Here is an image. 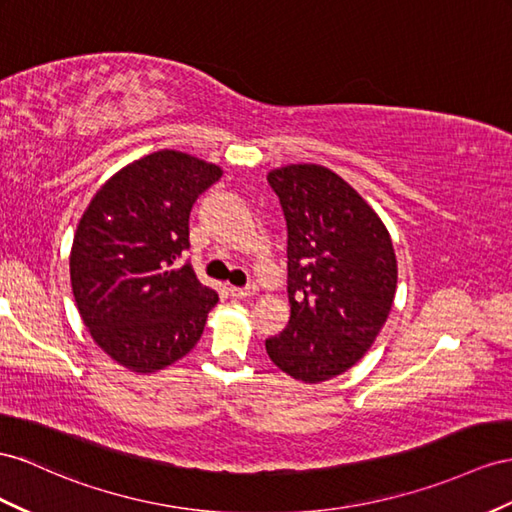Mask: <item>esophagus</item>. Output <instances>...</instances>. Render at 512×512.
Returning a JSON list of instances; mask_svg holds the SVG:
<instances>
[{"mask_svg":"<svg viewBox=\"0 0 512 512\" xmlns=\"http://www.w3.org/2000/svg\"><path fill=\"white\" fill-rule=\"evenodd\" d=\"M255 287H229V294L233 296V298H238V300H242V298H248V296H255Z\"/></svg>","mask_w":512,"mask_h":512,"instance_id":"obj_1","label":"esophagus"}]
</instances>
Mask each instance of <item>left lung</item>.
I'll use <instances>...</instances> for the list:
<instances>
[{
    "mask_svg": "<svg viewBox=\"0 0 512 512\" xmlns=\"http://www.w3.org/2000/svg\"><path fill=\"white\" fill-rule=\"evenodd\" d=\"M287 222L290 322L266 339L279 370L322 383L352 368L381 333L398 264L389 231L359 192L318 164L268 173Z\"/></svg>",
    "mask_w": 512,
    "mask_h": 512,
    "instance_id": "1",
    "label": "left lung"
}]
</instances>
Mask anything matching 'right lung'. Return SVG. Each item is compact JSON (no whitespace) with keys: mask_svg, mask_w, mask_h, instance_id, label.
<instances>
[{"mask_svg":"<svg viewBox=\"0 0 512 512\" xmlns=\"http://www.w3.org/2000/svg\"><path fill=\"white\" fill-rule=\"evenodd\" d=\"M222 177L181 151H155L110 177L77 225L71 285L97 346L123 368L151 374L199 342L218 294L190 266L192 205Z\"/></svg>","mask_w":512,"mask_h":512,"instance_id":"obj_1","label":"right lung"}]
</instances>
